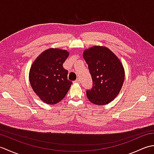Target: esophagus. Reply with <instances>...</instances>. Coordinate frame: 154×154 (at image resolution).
I'll list each match as a JSON object with an SVG mask.
<instances>
[{"label":"esophagus","mask_w":154,"mask_h":154,"mask_svg":"<svg viewBox=\"0 0 154 154\" xmlns=\"http://www.w3.org/2000/svg\"><path fill=\"white\" fill-rule=\"evenodd\" d=\"M74 82L75 83H80V79H79V78H78V79H77L76 80H75Z\"/></svg>","instance_id":"34e87169"}]
</instances>
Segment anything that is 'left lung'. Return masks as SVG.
<instances>
[{"mask_svg":"<svg viewBox=\"0 0 154 154\" xmlns=\"http://www.w3.org/2000/svg\"><path fill=\"white\" fill-rule=\"evenodd\" d=\"M83 56L93 79V87L86 91L90 102L103 106L112 101L122 89L125 72L119 58L104 46L86 49Z\"/></svg>","mask_w":154,"mask_h":154,"instance_id":"obj_1","label":"left lung"}]
</instances>
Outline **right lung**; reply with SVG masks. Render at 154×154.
<instances>
[{
  "label": "right lung",
  "instance_id": "obj_1",
  "mask_svg": "<svg viewBox=\"0 0 154 154\" xmlns=\"http://www.w3.org/2000/svg\"><path fill=\"white\" fill-rule=\"evenodd\" d=\"M69 55L67 50L50 48L39 55L32 64L29 81L34 93L48 104H55L63 99L70 89L68 71L63 63Z\"/></svg>",
  "mask_w": 154,
  "mask_h": 154
}]
</instances>
